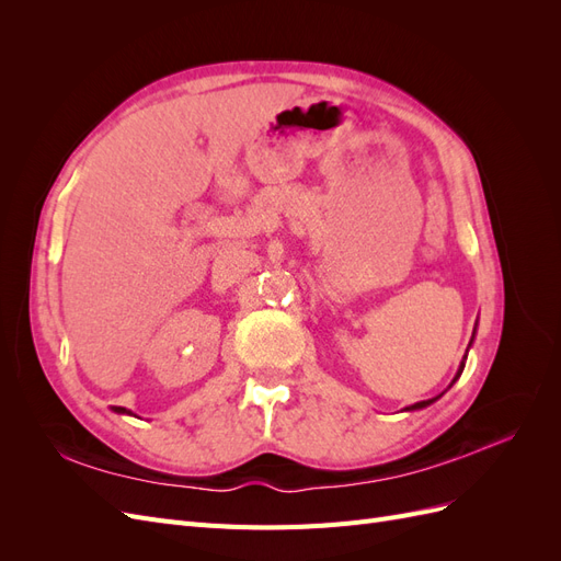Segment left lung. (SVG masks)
<instances>
[{"mask_svg": "<svg viewBox=\"0 0 561 561\" xmlns=\"http://www.w3.org/2000/svg\"><path fill=\"white\" fill-rule=\"evenodd\" d=\"M472 336H474V332H472ZM470 344H472V339H470ZM470 344H468V348H470ZM463 367H466V358H463V363L458 365V369H456V377L451 379V383H449V388L458 381V377H461V371H463ZM443 398V393L439 396H435V398H431V400H421V402H416V404H410V407H404V412H414V410H423V407H428V404H433L435 400H439Z\"/></svg>", "mask_w": 561, "mask_h": 561, "instance_id": "obj_1", "label": "left lung"}]
</instances>
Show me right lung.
<instances>
[{
    "instance_id": "right-lung-1",
    "label": "right lung",
    "mask_w": 561,
    "mask_h": 561,
    "mask_svg": "<svg viewBox=\"0 0 561 561\" xmlns=\"http://www.w3.org/2000/svg\"><path fill=\"white\" fill-rule=\"evenodd\" d=\"M112 410H114L116 414H130V412L126 410V407H112Z\"/></svg>"
}]
</instances>
